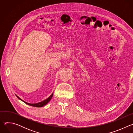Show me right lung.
<instances>
[{"label": "right lung", "instance_id": "1", "mask_svg": "<svg viewBox=\"0 0 133 133\" xmlns=\"http://www.w3.org/2000/svg\"><path fill=\"white\" fill-rule=\"evenodd\" d=\"M52 96H53V93L48 98H47L46 99H45V100H44V101H42V102H39V103H36V104H30V103H27V102H25V101H23L22 99H21L18 96H17L16 95V96L17 97V98H18L19 99H21V101H22L23 102H24L25 103H26V104H27V105H30V106H34V107H43V106H45V105H46L50 101V99H51V98H52Z\"/></svg>", "mask_w": 133, "mask_h": 133}]
</instances>
